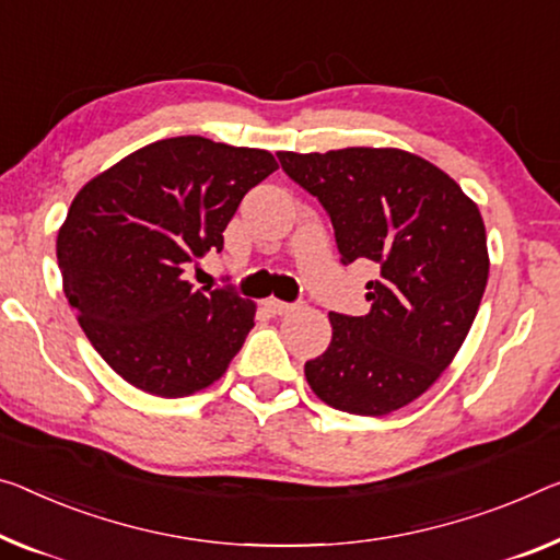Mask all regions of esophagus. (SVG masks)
<instances>
[{"label": "esophagus", "instance_id": "obj_1", "mask_svg": "<svg viewBox=\"0 0 560 560\" xmlns=\"http://www.w3.org/2000/svg\"><path fill=\"white\" fill-rule=\"evenodd\" d=\"M265 305H268V310H270V313H275V315H285V313H290L292 307H295L292 303H282V300H275V298H270Z\"/></svg>", "mask_w": 560, "mask_h": 560}]
</instances>
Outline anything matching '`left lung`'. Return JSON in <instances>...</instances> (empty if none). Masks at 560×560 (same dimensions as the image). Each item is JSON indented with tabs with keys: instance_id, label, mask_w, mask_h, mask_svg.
Here are the masks:
<instances>
[{
	"instance_id": "1",
	"label": "left lung",
	"mask_w": 560,
	"mask_h": 560,
	"mask_svg": "<svg viewBox=\"0 0 560 560\" xmlns=\"http://www.w3.org/2000/svg\"><path fill=\"white\" fill-rule=\"evenodd\" d=\"M330 214L340 262L370 260L368 315L330 313L310 388L352 416H388L433 385L476 320L488 282L486 225L453 177L393 148L278 152Z\"/></svg>"
}]
</instances>
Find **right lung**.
Returning a JSON list of instances; mask_svg holds the SVG:
<instances>
[{
	"label": "right lung",
	"mask_w": 560,
	"mask_h": 560,
	"mask_svg": "<svg viewBox=\"0 0 560 560\" xmlns=\"http://www.w3.org/2000/svg\"><path fill=\"white\" fill-rule=\"evenodd\" d=\"M278 170L268 150L170 137L127 154L70 205L57 235L65 295L127 383L183 398L220 381L255 325L235 290H195L185 270L222 250L243 197Z\"/></svg>",
	"instance_id": "add662e5"
}]
</instances>
